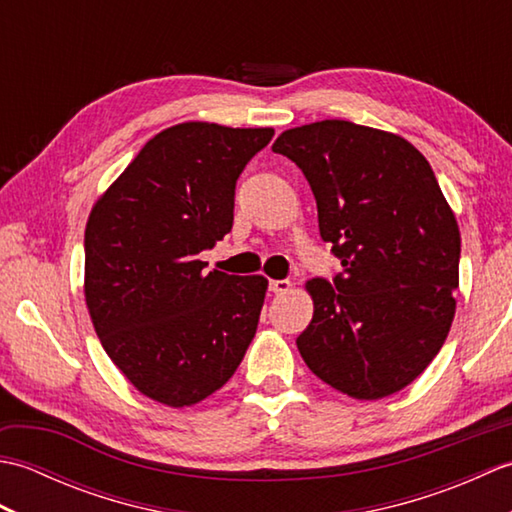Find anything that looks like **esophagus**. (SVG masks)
Instances as JSON below:
<instances>
[{"mask_svg":"<svg viewBox=\"0 0 512 512\" xmlns=\"http://www.w3.org/2000/svg\"><path fill=\"white\" fill-rule=\"evenodd\" d=\"M270 290H273L275 295H286V292L292 290V281H288V279H273V281H270Z\"/></svg>","mask_w":512,"mask_h":512,"instance_id":"34e87169","label":"esophagus"}]
</instances>
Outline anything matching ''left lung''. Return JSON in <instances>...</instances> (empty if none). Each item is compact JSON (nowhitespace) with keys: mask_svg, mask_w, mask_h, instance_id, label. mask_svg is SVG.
Masks as SVG:
<instances>
[{"mask_svg":"<svg viewBox=\"0 0 512 512\" xmlns=\"http://www.w3.org/2000/svg\"><path fill=\"white\" fill-rule=\"evenodd\" d=\"M273 151L310 182L343 266L334 286L306 281L301 358L356 400L396 394L447 341L460 286V228L431 165L402 136L350 121L286 129Z\"/></svg>","mask_w":512,"mask_h":512,"instance_id":"left-lung-1","label":"left lung"}]
</instances>
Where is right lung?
<instances>
[{
	"label": "right lung",
	"mask_w": 512,
	"mask_h": 512,
	"mask_svg": "<svg viewBox=\"0 0 512 512\" xmlns=\"http://www.w3.org/2000/svg\"><path fill=\"white\" fill-rule=\"evenodd\" d=\"M273 127L189 121L162 129L94 202L85 303L112 363L173 409L209 398L253 341L268 279L204 273L233 226L235 182Z\"/></svg>",
	"instance_id": "obj_1"
}]
</instances>
